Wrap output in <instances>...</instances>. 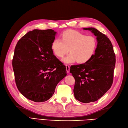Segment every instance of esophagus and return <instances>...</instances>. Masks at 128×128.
I'll use <instances>...</instances> for the list:
<instances>
[{"label":"esophagus","mask_w":128,"mask_h":128,"mask_svg":"<svg viewBox=\"0 0 128 128\" xmlns=\"http://www.w3.org/2000/svg\"><path fill=\"white\" fill-rule=\"evenodd\" d=\"M66 72L68 73L70 72V66L68 65H66Z\"/></svg>","instance_id":"esophagus-1"}]
</instances>
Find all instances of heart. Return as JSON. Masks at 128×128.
Instances as JSON below:
<instances>
[{
    "mask_svg": "<svg viewBox=\"0 0 128 128\" xmlns=\"http://www.w3.org/2000/svg\"><path fill=\"white\" fill-rule=\"evenodd\" d=\"M62 40L55 39L51 45L52 50L57 57L63 59L65 63H84L92 57L96 47V40L92 36H86L75 30H68L62 36Z\"/></svg>",
    "mask_w": 128,
    "mask_h": 128,
    "instance_id": "1",
    "label": "heart"
}]
</instances>
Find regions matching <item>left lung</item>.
<instances>
[{
  "label": "left lung",
  "instance_id": "left-lung-1",
  "mask_svg": "<svg viewBox=\"0 0 128 128\" xmlns=\"http://www.w3.org/2000/svg\"><path fill=\"white\" fill-rule=\"evenodd\" d=\"M83 29L96 36L97 48L89 60L71 65L70 72L75 80V98L88 103L99 100L112 86L116 56L111 42L106 35L94 28Z\"/></svg>",
  "mask_w": 128,
  "mask_h": 128
}]
</instances>
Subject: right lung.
I'll list each match as a JSON object with an SVG mask.
<instances>
[{
    "label": "right lung",
    "mask_w": 128,
    "mask_h": 128,
    "mask_svg": "<svg viewBox=\"0 0 128 128\" xmlns=\"http://www.w3.org/2000/svg\"><path fill=\"white\" fill-rule=\"evenodd\" d=\"M56 33L51 29L29 31L14 49L12 66L16 86L22 95L35 102L50 99L67 74L66 67L51 48Z\"/></svg>",
    "instance_id": "obj_1"
}]
</instances>
